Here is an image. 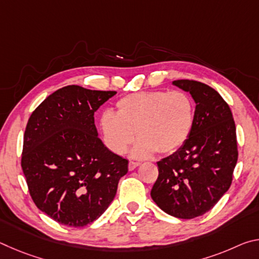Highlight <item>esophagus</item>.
Wrapping results in <instances>:
<instances>
[{"label": "esophagus", "instance_id": "34e87169", "mask_svg": "<svg viewBox=\"0 0 259 259\" xmlns=\"http://www.w3.org/2000/svg\"><path fill=\"white\" fill-rule=\"evenodd\" d=\"M139 164H140L139 162L130 161V162H129V170H130V171H133V170H134V169H136V168H137V166H138Z\"/></svg>", "mask_w": 259, "mask_h": 259}]
</instances>
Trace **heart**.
<instances>
[{
    "label": "heart",
    "mask_w": 259,
    "mask_h": 259,
    "mask_svg": "<svg viewBox=\"0 0 259 259\" xmlns=\"http://www.w3.org/2000/svg\"><path fill=\"white\" fill-rule=\"evenodd\" d=\"M116 112L105 111L99 117V129L105 145L115 154H123L135 139L137 157L153 153L170 154L179 150L190 137L195 109L185 91H148L125 96L117 100Z\"/></svg>",
    "instance_id": "1"
}]
</instances>
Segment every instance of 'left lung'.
<instances>
[{"instance_id": "obj_1", "label": "left lung", "mask_w": 259, "mask_h": 259, "mask_svg": "<svg viewBox=\"0 0 259 259\" xmlns=\"http://www.w3.org/2000/svg\"><path fill=\"white\" fill-rule=\"evenodd\" d=\"M172 84L194 99V125L179 150L157 162L151 196L170 216L192 219L212 209L229 191L238 161L235 123L230 106L211 87L193 80Z\"/></svg>"}]
</instances>
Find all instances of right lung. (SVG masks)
I'll return each instance as SVG.
<instances>
[{
  "label": "right lung",
  "instance_id": "add662e5",
  "mask_svg": "<svg viewBox=\"0 0 259 259\" xmlns=\"http://www.w3.org/2000/svg\"><path fill=\"white\" fill-rule=\"evenodd\" d=\"M115 94L64 87L48 96L27 122L21 168L29 194L59 224H91L128 172V160L104 145L95 125V112Z\"/></svg>",
  "mask_w": 259,
  "mask_h": 259
}]
</instances>
